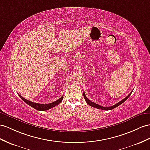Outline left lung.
Here are the masks:
<instances>
[{
  "instance_id": "left-lung-1",
  "label": "left lung",
  "mask_w": 150,
  "mask_h": 150,
  "mask_svg": "<svg viewBox=\"0 0 150 150\" xmlns=\"http://www.w3.org/2000/svg\"><path fill=\"white\" fill-rule=\"evenodd\" d=\"M131 93H132V92H131V93H130L126 98H125L124 99H122V101H120V102L117 103V104H115V105H114L113 106H110V107H103V106H101L99 105H98V104H96L95 103L92 102V101H91L89 100V99H87V98L86 96L85 93H83V97H84V99H85L86 101L87 102V104L89 105H90L91 106H93V107H94V108H98V109H100V110H112V109H113V108H116V107H117L118 106H119V105H120L121 104H122L123 103H124V101H125V100H127V99H128V98L130 96V94H131Z\"/></svg>"
}]
</instances>
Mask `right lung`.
Returning <instances> with one entry per match:
<instances>
[{
	"instance_id": "right-lung-1",
	"label": "right lung",
	"mask_w": 150,
	"mask_h": 150,
	"mask_svg": "<svg viewBox=\"0 0 150 150\" xmlns=\"http://www.w3.org/2000/svg\"><path fill=\"white\" fill-rule=\"evenodd\" d=\"M18 95H19V96H20V98L22 99V100H23V101H25L26 104H28L29 106H32V108H35L38 111H45V110H47L51 109V108H53V107L58 105L59 103L62 101L63 99V96H62V97H61L59 99H57V101L51 103H49V104H40V103H33V102H32L30 101H28V100H27V99H26L24 98H23L20 94H18Z\"/></svg>"
}]
</instances>
